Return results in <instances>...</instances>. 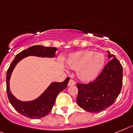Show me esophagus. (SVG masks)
<instances>
[{
  "instance_id": "obj_1",
  "label": "esophagus",
  "mask_w": 133,
  "mask_h": 133,
  "mask_svg": "<svg viewBox=\"0 0 133 133\" xmlns=\"http://www.w3.org/2000/svg\"><path fill=\"white\" fill-rule=\"evenodd\" d=\"M75 84V82L73 80V79H70V81H69V82H68V86H74Z\"/></svg>"
}]
</instances>
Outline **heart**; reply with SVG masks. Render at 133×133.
Segmentation results:
<instances>
[{"label":"heart","instance_id":"heart-1","mask_svg":"<svg viewBox=\"0 0 133 133\" xmlns=\"http://www.w3.org/2000/svg\"><path fill=\"white\" fill-rule=\"evenodd\" d=\"M106 63L104 54L93 51H80L70 54L67 65L76 70L77 78L84 82H90L98 78Z\"/></svg>","mask_w":133,"mask_h":133}]
</instances>
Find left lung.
Segmentation results:
<instances>
[{
	"label": "left lung",
	"mask_w": 133,
	"mask_h": 133,
	"mask_svg": "<svg viewBox=\"0 0 133 133\" xmlns=\"http://www.w3.org/2000/svg\"><path fill=\"white\" fill-rule=\"evenodd\" d=\"M108 53L110 61L99 76L88 84H77V103L86 111L97 113L110 107L120 94L122 84V67L115 55Z\"/></svg>",
	"instance_id": "left-lung-1"
}]
</instances>
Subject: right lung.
Instances as JSON below:
<instances>
[{"instance_id":"add662e5","label":"right lung","mask_w":133,"mask_h":133,"mask_svg":"<svg viewBox=\"0 0 133 133\" xmlns=\"http://www.w3.org/2000/svg\"><path fill=\"white\" fill-rule=\"evenodd\" d=\"M57 49L56 47H47L42 45L31 46L17 54L10 65L6 72V92L11 104L21 115L33 119L40 118L48 115L54 107L59 93L68 86L70 78H67L62 82L51 83L45 90L35 100L21 101L17 99L10 90V79L14 69L18 62L28 56L53 58L55 56Z\"/></svg>"}]
</instances>
